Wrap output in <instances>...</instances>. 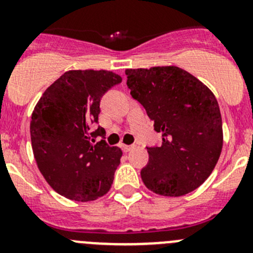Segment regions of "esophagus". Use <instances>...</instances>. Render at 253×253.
Listing matches in <instances>:
<instances>
[{"mask_svg": "<svg viewBox=\"0 0 253 253\" xmlns=\"http://www.w3.org/2000/svg\"><path fill=\"white\" fill-rule=\"evenodd\" d=\"M134 148V145H127V144H124L122 145V149H124V152H129V150H132Z\"/></svg>", "mask_w": 253, "mask_h": 253, "instance_id": "obj_1", "label": "esophagus"}]
</instances>
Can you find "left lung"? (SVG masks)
Returning a JSON list of instances; mask_svg holds the SVG:
<instances>
[{
    "mask_svg": "<svg viewBox=\"0 0 253 253\" xmlns=\"http://www.w3.org/2000/svg\"><path fill=\"white\" fill-rule=\"evenodd\" d=\"M132 98L142 104L160 147L147 148L141 171L148 190L180 197L200 187L215 168L223 148L218 101L200 79L176 66L126 70Z\"/></svg>",
    "mask_w": 253,
    "mask_h": 253,
    "instance_id": "obj_1",
    "label": "left lung"
}]
</instances>
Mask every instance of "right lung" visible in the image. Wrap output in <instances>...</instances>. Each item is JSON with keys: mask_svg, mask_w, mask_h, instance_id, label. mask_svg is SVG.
Segmentation results:
<instances>
[{"mask_svg": "<svg viewBox=\"0 0 253 253\" xmlns=\"http://www.w3.org/2000/svg\"><path fill=\"white\" fill-rule=\"evenodd\" d=\"M122 78L110 71L73 70L63 73L44 91L30 122L34 158L48 185L68 200L89 202L111 188L122 150L109 147L105 129L93 125L100 99Z\"/></svg>", "mask_w": 253, "mask_h": 253, "instance_id": "add662e5", "label": "right lung"}]
</instances>
